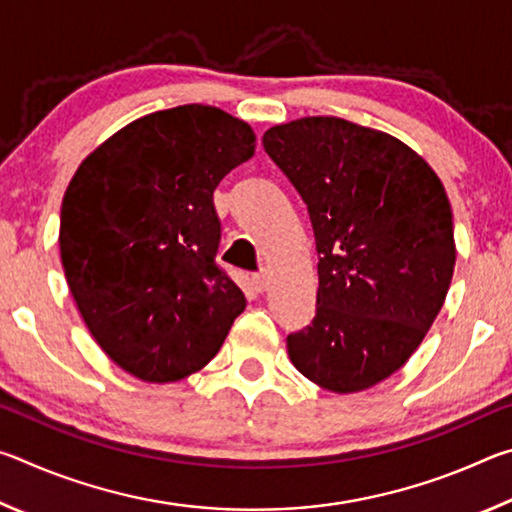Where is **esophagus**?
Returning <instances> with one entry per match:
<instances>
[{
  "instance_id": "1",
  "label": "esophagus",
  "mask_w": 512,
  "mask_h": 512,
  "mask_svg": "<svg viewBox=\"0 0 512 512\" xmlns=\"http://www.w3.org/2000/svg\"><path fill=\"white\" fill-rule=\"evenodd\" d=\"M253 287H255L259 293H264L268 287H271V275H268L266 271L253 275Z\"/></svg>"
}]
</instances>
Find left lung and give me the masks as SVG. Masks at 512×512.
<instances>
[{"label": "left lung", "instance_id": "obj_1", "mask_svg": "<svg viewBox=\"0 0 512 512\" xmlns=\"http://www.w3.org/2000/svg\"><path fill=\"white\" fill-rule=\"evenodd\" d=\"M266 153L307 203L316 316L287 336L291 363L332 393L400 370L443 309L456 264L452 205L427 160L339 117L271 126Z\"/></svg>", "mask_w": 512, "mask_h": 512}]
</instances>
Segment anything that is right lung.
Returning <instances> with one entry per match:
<instances>
[{"mask_svg": "<svg viewBox=\"0 0 512 512\" xmlns=\"http://www.w3.org/2000/svg\"><path fill=\"white\" fill-rule=\"evenodd\" d=\"M255 155L244 119L189 103L121 128L85 158L60 207V259L94 341L121 370L169 384L205 368L246 298L214 264L212 194Z\"/></svg>", "mask_w": 512, "mask_h": 512, "instance_id": "1", "label": "right lung"}]
</instances>
